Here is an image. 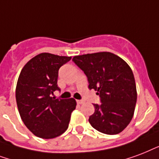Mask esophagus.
<instances>
[{
	"label": "esophagus",
	"mask_w": 159,
	"mask_h": 159,
	"mask_svg": "<svg viewBox=\"0 0 159 159\" xmlns=\"http://www.w3.org/2000/svg\"><path fill=\"white\" fill-rule=\"evenodd\" d=\"M76 102H77V104H81L84 103L83 100H80V99H77V100H76Z\"/></svg>",
	"instance_id": "34e87169"
}]
</instances>
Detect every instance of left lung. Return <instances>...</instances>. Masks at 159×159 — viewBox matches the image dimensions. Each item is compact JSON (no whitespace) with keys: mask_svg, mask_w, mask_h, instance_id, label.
Wrapping results in <instances>:
<instances>
[{"mask_svg":"<svg viewBox=\"0 0 159 159\" xmlns=\"http://www.w3.org/2000/svg\"><path fill=\"white\" fill-rule=\"evenodd\" d=\"M72 60L87 76L89 89L100 97L101 104H93L95 110L89 119L91 126L105 134L122 132L132 120L137 102L131 68L110 52L77 55Z\"/></svg>","mask_w":159,"mask_h":159,"instance_id":"obj_1","label":"left lung"}]
</instances>
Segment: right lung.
Returning a JSON list of instances; mask_svg holds the SVG:
<instances>
[{"label":"right lung","mask_w":159,"mask_h":159,"mask_svg":"<svg viewBox=\"0 0 159 159\" xmlns=\"http://www.w3.org/2000/svg\"><path fill=\"white\" fill-rule=\"evenodd\" d=\"M71 60L50 53H41L26 63L20 74L16 99L22 121L30 132L41 139H54L66 132L75 99H55L60 91L59 70Z\"/></svg>","instance_id":"right-lung-1"}]
</instances>
